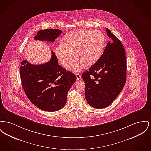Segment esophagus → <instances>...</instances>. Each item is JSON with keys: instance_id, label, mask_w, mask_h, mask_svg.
<instances>
[{"instance_id": "esophagus-1", "label": "esophagus", "mask_w": 151, "mask_h": 151, "mask_svg": "<svg viewBox=\"0 0 151 151\" xmlns=\"http://www.w3.org/2000/svg\"><path fill=\"white\" fill-rule=\"evenodd\" d=\"M76 76L77 78V80H80V79H81V76L80 73H76Z\"/></svg>"}]
</instances>
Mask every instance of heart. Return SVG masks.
I'll use <instances>...</instances> for the list:
<instances>
[{"label": "heart", "instance_id": "b5f03b06", "mask_svg": "<svg viewBox=\"0 0 151 151\" xmlns=\"http://www.w3.org/2000/svg\"><path fill=\"white\" fill-rule=\"evenodd\" d=\"M106 38L99 30L78 29L72 31L63 38L62 45H57L54 53L58 61L74 72L82 70L97 62L105 48Z\"/></svg>", "mask_w": 151, "mask_h": 151}]
</instances>
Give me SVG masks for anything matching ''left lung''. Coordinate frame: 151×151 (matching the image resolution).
<instances>
[{
	"mask_svg": "<svg viewBox=\"0 0 151 151\" xmlns=\"http://www.w3.org/2000/svg\"><path fill=\"white\" fill-rule=\"evenodd\" d=\"M110 38L97 62L83 72L85 97L89 106L101 109L109 106L123 88L126 82L125 51L120 40L106 28Z\"/></svg>",
	"mask_w": 151,
	"mask_h": 151,
	"instance_id": "1",
	"label": "left lung"
}]
</instances>
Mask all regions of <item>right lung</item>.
I'll list each match as a JSON object with an SVG mask.
<instances>
[{"label":"right lung","mask_w":151,"mask_h":151,"mask_svg":"<svg viewBox=\"0 0 151 151\" xmlns=\"http://www.w3.org/2000/svg\"><path fill=\"white\" fill-rule=\"evenodd\" d=\"M61 34L60 29H45L39 31L34 38L52 43ZM51 53L47 63L34 65L24 60L20 68L22 84L27 98L36 106L48 112L57 111L64 106L68 91L76 80L73 73L59 64L52 51Z\"/></svg>","instance_id":"right-lung-1"}]
</instances>
